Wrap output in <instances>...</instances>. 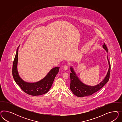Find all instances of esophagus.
<instances>
[{"instance_id": "obj_1", "label": "esophagus", "mask_w": 122, "mask_h": 122, "mask_svg": "<svg viewBox=\"0 0 122 122\" xmlns=\"http://www.w3.org/2000/svg\"><path fill=\"white\" fill-rule=\"evenodd\" d=\"M68 65H64V66H63V69H64V70H67V68H68Z\"/></svg>"}]
</instances>
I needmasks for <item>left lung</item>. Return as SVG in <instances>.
Masks as SVG:
<instances>
[{"label":"left lung","mask_w":122,"mask_h":122,"mask_svg":"<svg viewBox=\"0 0 122 122\" xmlns=\"http://www.w3.org/2000/svg\"><path fill=\"white\" fill-rule=\"evenodd\" d=\"M103 48L108 52L107 46L104 43ZM109 65L108 71L106 77L103 80L97 85L93 86L86 85L83 83L78 77L77 75L74 71L73 68L71 66L70 69V89L74 95L79 97H84L85 96H90L95 92H97L100 89H102L105 85L109 81L110 78V74L111 71V64L107 57Z\"/></svg>","instance_id":"obj_1"}]
</instances>
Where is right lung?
<instances>
[{"label":"right lung","instance_id":"obj_1","mask_svg":"<svg viewBox=\"0 0 122 122\" xmlns=\"http://www.w3.org/2000/svg\"><path fill=\"white\" fill-rule=\"evenodd\" d=\"M19 47L16 50L12 66V76L15 82L24 92L30 95L38 96L46 93L51 88L55 78L59 71V67L57 66L52 68L47 75L40 81L35 83H28L24 81L20 77L17 68Z\"/></svg>","mask_w":122,"mask_h":122}]
</instances>
